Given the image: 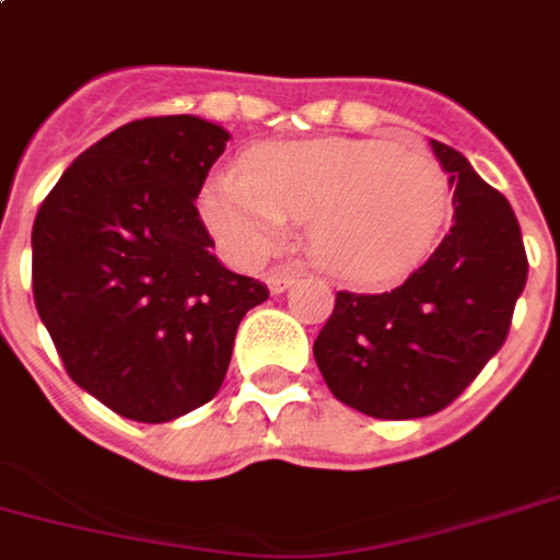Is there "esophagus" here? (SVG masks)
I'll return each instance as SVG.
<instances>
[{
  "label": "esophagus",
  "mask_w": 560,
  "mask_h": 560,
  "mask_svg": "<svg viewBox=\"0 0 560 560\" xmlns=\"http://www.w3.org/2000/svg\"><path fill=\"white\" fill-rule=\"evenodd\" d=\"M293 281H296V272H293V269H269L267 272L269 293H284Z\"/></svg>",
  "instance_id": "esophagus-1"
}]
</instances>
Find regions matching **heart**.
<instances>
[{
    "mask_svg": "<svg viewBox=\"0 0 560 560\" xmlns=\"http://www.w3.org/2000/svg\"><path fill=\"white\" fill-rule=\"evenodd\" d=\"M198 207L243 260L269 255L288 222H308L323 267L341 279L380 281L433 248L451 217V184L421 148L326 136L260 144L243 172L213 177Z\"/></svg>",
    "mask_w": 560,
    "mask_h": 560,
    "instance_id": "heart-1",
    "label": "heart"
}]
</instances>
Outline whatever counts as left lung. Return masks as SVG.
Segmentation results:
<instances>
[{
  "label": "left lung",
  "instance_id": "obj_1",
  "mask_svg": "<svg viewBox=\"0 0 560 560\" xmlns=\"http://www.w3.org/2000/svg\"><path fill=\"white\" fill-rule=\"evenodd\" d=\"M454 189V225L400 288L335 296L314 362L341 404L404 421L445 409L499 353L528 279L520 222L448 144L430 139Z\"/></svg>",
  "mask_w": 560,
  "mask_h": 560
}]
</instances>
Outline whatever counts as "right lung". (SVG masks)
Segmentation results:
<instances>
[{
    "instance_id": "1",
    "label": "right lung",
    "mask_w": 560,
    "mask_h": 560,
    "mask_svg": "<svg viewBox=\"0 0 560 560\" xmlns=\"http://www.w3.org/2000/svg\"><path fill=\"white\" fill-rule=\"evenodd\" d=\"M228 139L198 115L124 124L37 210V314L70 380L130 421L163 424L213 400L240 320L269 296L210 252L198 217Z\"/></svg>"
}]
</instances>
